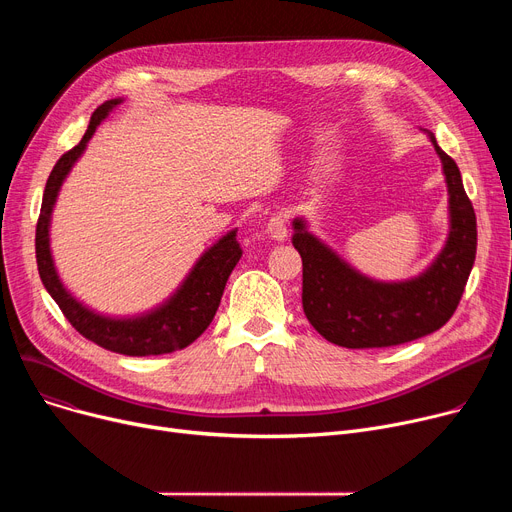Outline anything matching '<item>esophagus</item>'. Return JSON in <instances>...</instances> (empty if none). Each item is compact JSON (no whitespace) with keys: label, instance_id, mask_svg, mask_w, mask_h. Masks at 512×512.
I'll list each match as a JSON object with an SVG mask.
<instances>
[{"label":"esophagus","instance_id":"esophagus-1","mask_svg":"<svg viewBox=\"0 0 512 512\" xmlns=\"http://www.w3.org/2000/svg\"><path fill=\"white\" fill-rule=\"evenodd\" d=\"M267 234L274 240H284L288 236V218L286 213H274L270 220H267Z\"/></svg>","mask_w":512,"mask_h":512}]
</instances>
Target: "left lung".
<instances>
[{"label": "left lung", "mask_w": 512, "mask_h": 512, "mask_svg": "<svg viewBox=\"0 0 512 512\" xmlns=\"http://www.w3.org/2000/svg\"><path fill=\"white\" fill-rule=\"evenodd\" d=\"M450 195V236L429 270L409 282L380 284L353 272L294 220L292 245L303 259V309L326 340L346 348L405 344L440 330L461 303L477 251V220L456 161L434 134Z\"/></svg>", "instance_id": "left-lung-1"}]
</instances>
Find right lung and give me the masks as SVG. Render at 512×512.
<instances>
[{
    "label": "right lung",
    "mask_w": 512,
    "mask_h": 512,
    "mask_svg": "<svg viewBox=\"0 0 512 512\" xmlns=\"http://www.w3.org/2000/svg\"><path fill=\"white\" fill-rule=\"evenodd\" d=\"M120 101L122 99H110L99 105L91 116L85 137L80 139L76 147L66 151L56 161V166H53L43 191V203L35 232L37 267L43 286L47 288L53 301L58 303L64 317L70 321L72 328L80 336H85L87 340L107 348V351L128 357L164 355L186 348L211 324L215 311L220 307L226 280L242 255V249L236 240V232L226 234L218 245L211 247L199 259L191 276L186 278L182 288L164 307L137 319H107L76 303L62 286L56 270H53V261L49 253V215L53 203H56L62 180L70 172L78 155L85 151L87 141L91 139L97 124Z\"/></svg>",
    "instance_id": "1"
}]
</instances>
